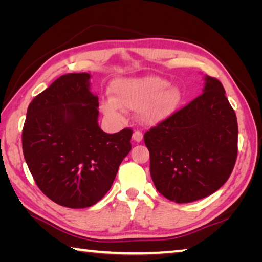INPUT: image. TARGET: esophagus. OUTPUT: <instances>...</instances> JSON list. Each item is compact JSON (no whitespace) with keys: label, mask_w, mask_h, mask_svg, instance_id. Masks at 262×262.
I'll list each match as a JSON object with an SVG mask.
<instances>
[{"label":"esophagus","mask_w":262,"mask_h":262,"mask_svg":"<svg viewBox=\"0 0 262 262\" xmlns=\"http://www.w3.org/2000/svg\"><path fill=\"white\" fill-rule=\"evenodd\" d=\"M142 139H143V134H142L140 130L134 132V134H133V140H134L135 142H137V143H139V142L142 141Z\"/></svg>","instance_id":"obj_1"}]
</instances>
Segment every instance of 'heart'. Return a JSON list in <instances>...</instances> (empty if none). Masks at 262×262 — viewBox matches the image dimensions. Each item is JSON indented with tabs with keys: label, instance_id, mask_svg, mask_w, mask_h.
Returning a JSON list of instances; mask_svg holds the SVG:
<instances>
[{
	"label": "heart",
	"instance_id": "obj_1",
	"mask_svg": "<svg viewBox=\"0 0 262 262\" xmlns=\"http://www.w3.org/2000/svg\"><path fill=\"white\" fill-rule=\"evenodd\" d=\"M112 98L104 99L100 108L111 121L123 120V108L139 110V118L147 125H157L173 115L183 100V94L167 79L144 75L121 78L112 85Z\"/></svg>",
	"mask_w": 262,
	"mask_h": 262
}]
</instances>
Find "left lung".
I'll return each mask as SVG.
<instances>
[{"instance_id": "8db88e82", "label": "left lung", "mask_w": 262, "mask_h": 262, "mask_svg": "<svg viewBox=\"0 0 262 262\" xmlns=\"http://www.w3.org/2000/svg\"><path fill=\"white\" fill-rule=\"evenodd\" d=\"M150 174L163 196L200 200L225 184L237 159L238 125L222 83L206 75L202 94L144 134Z\"/></svg>"}]
</instances>
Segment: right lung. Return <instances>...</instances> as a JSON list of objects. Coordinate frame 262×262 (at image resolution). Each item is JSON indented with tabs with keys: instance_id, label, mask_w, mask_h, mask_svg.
Returning a JSON list of instances; mask_svg holds the SVG:
<instances>
[{
	"instance_id": "add662e5",
	"label": "right lung",
	"mask_w": 262,
	"mask_h": 262,
	"mask_svg": "<svg viewBox=\"0 0 262 262\" xmlns=\"http://www.w3.org/2000/svg\"><path fill=\"white\" fill-rule=\"evenodd\" d=\"M91 75H62L29 105L23 154L41 192L63 207L94 206L108 192L132 149V129L107 134L98 125Z\"/></svg>"
}]
</instances>
